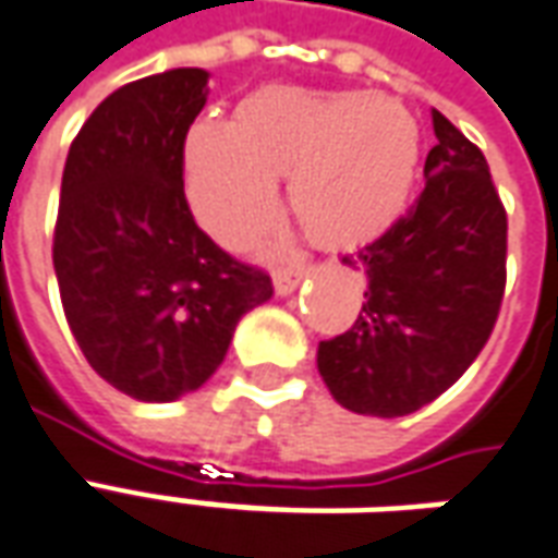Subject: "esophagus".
Segmentation results:
<instances>
[{"label": "esophagus", "mask_w": 558, "mask_h": 558, "mask_svg": "<svg viewBox=\"0 0 558 558\" xmlns=\"http://www.w3.org/2000/svg\"><path fill=\"white\" fill-rule=\"evenodd\" d=\"M303 276H310L306 264H298V267H276L272 270V288H276V294H282V298L291 294L303 282Z\"/></svg>", "instance_id": "obj_1"}]
</instances>
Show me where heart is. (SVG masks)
Segmentation results:
<instances>
[{"mask_svg":"<svg viewBox=\"0 0 558 558\" xmlns=\"http://www.w3.org/2000/svg\"><path fill=\"white\" fill-rule=\"evenodd\" d=\"M421 161L412 110L369 93L260 89L234 122L197 120L183 137L185 195L222 246L246 248L279 213V177L312 243L373 240L409 204Z\"/></svg>","mask_w":558,"mask_h":558,"instance_id":"1","label":"heart"}]
</instances>
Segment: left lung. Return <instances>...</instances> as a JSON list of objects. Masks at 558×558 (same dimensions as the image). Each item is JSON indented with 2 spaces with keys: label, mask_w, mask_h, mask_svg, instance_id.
I'll return each instance as SVG.
<instances>
[{
  "label": "left lung",
  "mask_w": 558,
  "mask_h": 558,
  "mask_svg": "<svg viewBox=\"0 0 558 558\" xmlns=\"http://www.w3.org/2000/svg\"><path fill=\"white\" fill-rule=\"evenodd\" d=\"M433 132L421 197L378 240L342 255L366 291L349 330L318 345V373L349 412L424 409L472 366L499 318L508 216L484 153L438 110Z\"/></svg>",
  "instance_id": "1"
}]
</instances>
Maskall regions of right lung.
Segmentation results:
<instances>
[{"instance_id": "obj_1", "label": "right lung", "mask_w": 558, "mask_h": 558, "mask_svg": "<svg viewBox=\"0 0 558 558\" xmlns=\"http://www.w3.org/2000/svg\"><path fill=\"white\" fill-rule=\"evenodd\" d=\"M204 69L110 93L71 141L53 270L83 357L141 402H173L219 369L270 276L216 246L183 192V137L207 105Z\"/></svg>"}]
</instances>
